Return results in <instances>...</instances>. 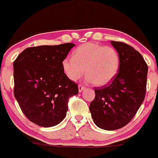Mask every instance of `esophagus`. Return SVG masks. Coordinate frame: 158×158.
<instances>
[{"instance_id": "34e87169", "label": "esophagus", "mask_w": 158, "mask_h": 158, "mask_svg": "<svg viewBox=\"0 0 158 158\" xmlns=\"http://www.w3.org/2000/svg\"><path fill=\"white\" fill-rule=\"evenodd\" d=\"M85 89V87H84L83 85H81V84H79L78 85V90H79V92H82L83 90Z\"/></svg>"}]
</instances>
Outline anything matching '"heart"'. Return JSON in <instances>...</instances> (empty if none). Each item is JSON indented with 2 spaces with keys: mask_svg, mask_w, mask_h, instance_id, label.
<instances>
[{
  "mask_svg": "<svg viewBox=\"0 0 158 158\" xmlns=\"http://www.w3.org/2000/svg\"><path fill=\"white\" fill-rule=\"evenodd\" d=\"M72 58H64L61 62L66 77L77 81L84 74L94 86L102 87L115 78L120 68V56L111 46L88 43L76 48Z\"/></svg>",
  "mask_w": 158,
  "mask_h": 158,
  "instance_id": "heart-1",
  "label": "heart"
}]
</instances>
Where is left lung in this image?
<instances>
[{"instance_id": "1", "label": "left lung", "mask_w": 158, "mask_h": 158, "mask_svg": "<svg viewBox=\"0 0 158 158\" xmlns=\"http://www.w3.org/2000/svg\"><path fill=\"white\" fill-rule=\"evenodd\" d=\"M120 56L117 75L106 87L94 88L95 98L90 111L96 126L104 130L124 127L144 101L148 65L138 51L121 42H110Z\"/></svg>"}]
</instances>
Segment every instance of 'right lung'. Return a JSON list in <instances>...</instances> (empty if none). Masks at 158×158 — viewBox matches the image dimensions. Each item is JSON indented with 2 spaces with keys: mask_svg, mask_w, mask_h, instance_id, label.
I'll return each instance as SVG.
<instances>
[{
  "mask_svg": "<svg viewBox=\"0 0 158 158\" xmlns=\"http://www.w3.org/2000/svg\"><path fill=\"white\" fill-rule=\"evenodd\" d=\"M74 43L30 47L14 62V97L24 115L42 127H52L66 116L68 100L78 87L66 77L61 62Z\"/></svg>",
  "mask_w": 158,
  "mask_h": 158,
  "instance_id": "add662e5",
  "label": "right lung"
}]
</instances>
